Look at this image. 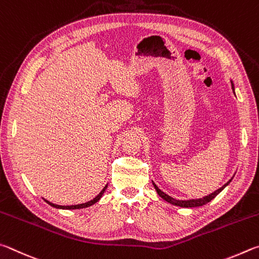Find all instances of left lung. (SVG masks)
I'll return each mask as SVG.
<instances>
[{
  "instance_id": "1",
  "label": "left lung",
  "mask_w": 259,
  "mask_h": 259,
  "mask_svg": "<svg viewBox=\"0 0 259 259\" xmlns=\"http://www.w3.org/2000/svg\"><path fill=\"white\" fill-rule=\"evenodd\" d=\"M231 85H232V90H233V92H234V84H233L232 80H231ZM232 179H233V178H232ZM232 179H231L228 183L224 184L223 187L220 188L219 190H216V191H214L212 193L208 194V196L203 197V198H200V199H190V200H176V199L169 197L168 194H166L165 192H162L161 190H160L159 188H158L157 185H156L155 183H153V182H152V184H153V187H155L157 193L159 194V197L164 199L165 201L169 202V203H171V205H174V206H179V207H183V208H193V207H200V206H203V205H206V203H208L209 201H211L212 199H214V198L217 196V194L223 191V189H224L225 187H228L231 181H232Z\"/></svg>"
}]
</instances>
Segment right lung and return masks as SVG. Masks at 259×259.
<instances>
[{"instance_id":"add662e5","label":"right lung","mask_w":259,"mask_h":259,"mask_svg":"<svg viewBox=\"0 0 259 259\" xmlns=\"http://www.w3.org/2000/svg\"><path fill=\"white\" fill-rule=\"evenodd\" d=\"M107 187H108V184L102 189V191L100 192L97 197H95L94 199H92V200L85 202V203H80V205H74V206H59V205H56V203H52V202H50V201H48V200H45V199H44V200H45V202H48L50 206H52V207H54V208H58V209H80V208H86V207H90V206L94 205V203H97V202L100 200V199H101V197L103 196V193H104V191H106Z\"/></svg>"}]
</instances>
